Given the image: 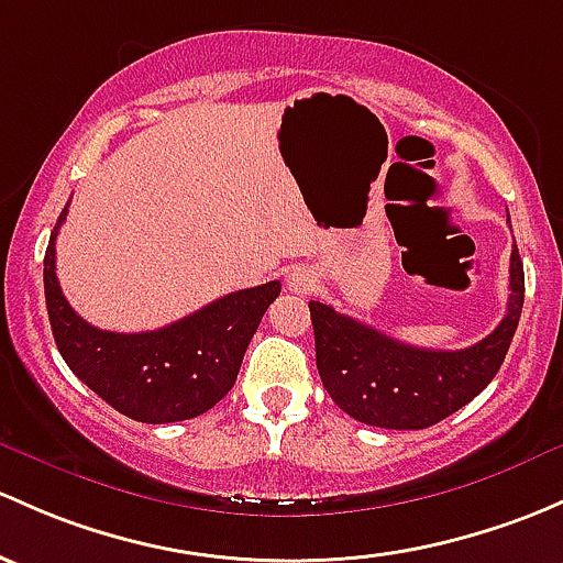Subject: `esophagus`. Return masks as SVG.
Returning a JSON list of instances; mask_svg holds the SVG:
<instances>
[{"label": "esophagus", "mask_w": 563, "mask_h": 563, "mask_svg": "<svg viewBox=\"0 0 563 563\" xmlns=\"http://www.w3.org/2000/svg\"><path fill=\"white\" fill-rule=\"evenodd\" d=\"M286 286L291 294H299V297H307L318 288V277L310 266H294L286 275Z\"/></svg>", "instance_id": "1"}]
</instances>
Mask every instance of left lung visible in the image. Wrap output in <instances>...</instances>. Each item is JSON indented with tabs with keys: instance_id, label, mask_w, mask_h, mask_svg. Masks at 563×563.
<instances>
[{
	"instance_id": "8db88e82",
	"label": "left lung",
	"mask_w": 563,
	"mask_h": 563,
	"mask_svg": "<svg viewBox=\"0 0 563 563\" xmlns=\"http://www.w3.org/2000/svg\"><path fill=\"white\" fill-rule=\"evenodd\" d=\"M523 262L510 256L507 316L464 351L405 345L383 331L310 301L316 364L340 410L377 429H429L475 399L510 351L523 310Z\"/></svg>"
}]
</instances>
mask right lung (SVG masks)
<instances>
[{
    "mask_svg": "<svg viewBox=\"0 0 563 563\" xmlns=\"http://www.w3.org/2000/svg\"><path fill=\"white\" fill-rule=\"evenodd\" d=\"M58 216L45 251V305L53 340L69 369L110 407L140 423H175L197 418L229 394L247 342L280 280L227 294L183 321L156 331L118 334L86 323L64 299L56 277Z\"/></svg>",
    "mask_w": 563,
    "mask_h": 563,
    "instance_id": "add662e5",
    "label": "right lung"
}]
</instances>
